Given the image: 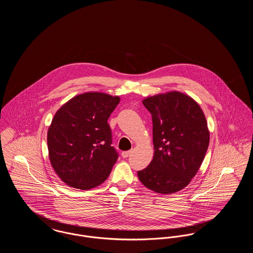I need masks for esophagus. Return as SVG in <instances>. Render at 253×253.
Instances as JSON below:
<instances>
[{
    "instance_id": "34e87169",
    "label": "esophagus",
    "mask_w": 253,
    "mask_h": 253,
    "mask_svg": "<svg viewBox=\"0 0 253 253\" xmlns=\"http://www.w3.org/2000/svg\"><path fill=\"white\" fill-rule=\"evenodd\" d=\"M132 153V150H131V151H127V152H123V153L121 154V157H123V158H126V157H130Z\"/></svg>"
}]
</instances>
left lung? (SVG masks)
<instances>
[{
    "label": "left lung",
    "mask_w": 253,
    "mask_h": 253,
    "mask_svg": "<svg viewBox=\"0 0 253 253\" xmlns=\"http://www.w3.org/2000/svg\"><path fill=\"white\" fill-rule=\"evenodd\" d=\"M142 103L153 120L154 157L137 171L146 188L161 194L183 190L204 160L210 131L199 104L184 93L169 91L147 96Z\"/></svg>",
    "instance_id": "left-lung-1"
}]
</instances>
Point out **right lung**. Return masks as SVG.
I'll list each match as a JSON object with an SVG mask.
<instances>
[{
    "mask_svg": "<svg viewBox=\"0 0 253 253\" xmlns=\"http://www.w3.org/2000/svg\"><path fill=\"white\" fill-rule=\"evenodd\" d=\"M120 101L119 96L87 92L56 112L47 132L49 160L66 185L90 190L107 179L118 160L107 121Z\"/></svg>",
    "mask_w": 253,
    "mask_h": 253,
    "instance_id": "obj_1",
    "label": "right lung"
}]
</instances>
